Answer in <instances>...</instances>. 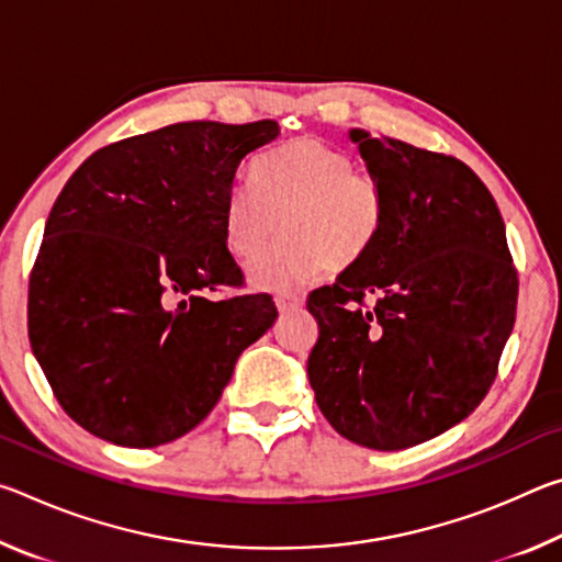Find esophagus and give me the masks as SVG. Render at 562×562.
Masks as SVG:
<instances>
[{
    "instance_id": "obj_1",
    "label": "esophagus",
    "mask_w": 562,
    "mask_h": 562,
    "mask_svg": "<svg viewBox=\"0 0 562 562\" xmlns=\"http://www.w3.org/2000/svg\"><path fill=\"white\" fill-rule=\"evenodd\" d=\"M274 302H278V310L280 312H290V310H297L302 304V297L300 294L294 292H278V297H274Z\"/></svg>"
}]
</instances>
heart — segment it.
I'll return each instance as SVG.
<instances>
[{
	"mask_svg": "<svg viewBox=\"0 0 562 562\" xmlns=\"http://www.w3.org/2000/svg\"><path fill=\"white\" fill-rule=\"evenodd\" d=\"M255 188H233L223 205V235L245 265L268 258L282 227L288 240L255 272L262 282H290L359 262L384 223L379 180L355 168L347 150L319 138H297L265 156Z\"/></svg>",
	"mask_w": 562,
	"mask_h": 562,
	"instance_id": "heart-1",
	"label": "heart"
}]
</instances>
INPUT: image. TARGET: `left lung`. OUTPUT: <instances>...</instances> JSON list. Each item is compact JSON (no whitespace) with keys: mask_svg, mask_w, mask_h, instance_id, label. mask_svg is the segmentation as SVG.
I'll list each match as a JSON object with an SVG mask.
<instances>
[{"mask_svg":"<svg viewBox=\"0 0 562 562\" xmlns=\"http://www.w3.org/2000/svg\"><path fill=\"white\" fill-rule=\"evenodd\" d=\"M351 140L382 188L384 223L364 258L310 292L319 337L307 374L337 434L398 451L488 394L516 322L518 270L498 205L463 160L359 128Z\"/></svg>","mask_w":562,"mask_h":562,"instance_id":"8db88e82","label":"left lung"}]
</instances>
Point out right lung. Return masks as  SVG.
<instances>
[{
    "label": "right lung",
    "mask_w": 562,
    "mask_h": 562,
    "mask_svg": "<svg viewBox=\"0 0 562 562\" xmlns=\"http://www.w3.org/2000/svg\"><path fill=\"white\" fill-rule=\"evenodd\" d=\"M278 121L173 123L99 148L56 198L26 325L56 402L81 429L154 449L195 429L237 357L278 317L243 290L223 205Z\"/></svg>",
    "instance_id": "right-lung-1"
}]
</instances>
